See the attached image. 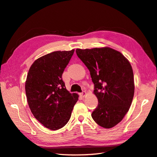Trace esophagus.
<instances>
[{"label":"esophagus","mask_w":157,"mask_h":157,"mask_svg":"<svg viewBox=\"0 0 157 157\" xmlns=\"http://www.w3.org/2000/svg\"><path fill=\"white\" fill-rule=\"evenodd\" d=\"M80 96H81L82 97H84V96L86 95V92H85V91H83L82 93L80 94Z\"/></svg>","instance_id":"1"}]
</instances>
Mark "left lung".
I'll use <instances>...</instances> for the list:
<instances>
[{
	"label": "left lung",
	"mask_w": 157,
	"mask_h": 157,
	"mask_svg": "<svg viewBox=\"0 0 157 157\" xmlns=\"http://www.w3.org/2000/svg\"><path fill=\"white\" fill-rule=\"evenodd\" d=\"M76 53L90 71L98 99L92 118L103 128L114 127L124 117L134 98V73L129 61L109 47L77 49Z\"/></svg>",
	"instance_id": "left-lung-1"
}]
</instances>
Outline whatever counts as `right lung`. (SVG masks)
<instances>
[{
	"mask_svg": "<svg viewBox=\"0 0 157 157\" xmlns=\"http://www.w3.org/2000/svg\"><path fill=\"white\" fill-rule=\"evenodd\" d=\"M75 50L56 51L36 59L25 81L28 105L33 116L51 130L63 127L69 121L78 95L66 89L62 74Z\"/></svg>",
	"mask_w": 157,
	"mask_h": 157,
	"instance_id": "1",
	"label": "right lung"
}]
</instances>
